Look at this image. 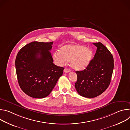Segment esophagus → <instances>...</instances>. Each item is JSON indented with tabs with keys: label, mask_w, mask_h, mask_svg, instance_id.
Masks as SVG:
<instances>
[{
	"label": "esophagus",
	"mask_w": 130,
	"mask_h": 130,
	"mask_svg": "<svg viewBox=\"0 0 130 130\" xmlns=\"http://www.w3.org/2000/svg\"><path fill=\"white\" fill-rule=\"evenodd\" d=\"M70 69H68V68H65L64 69V72H65V73H68V72H70Z\"/></svg>",
	"instance_id": "obj_1"
}]
</instances>
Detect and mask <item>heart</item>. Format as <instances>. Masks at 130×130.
<instances>
[{"label": "heart", "instance_id": "1", "mask_svg": "<svg viewBox=\"0 0 130 130\" xmlns=\"http://www.w3.org/2000/svg\"><path fill=\"white\" fill-rule=\"evenodd\" d=\"M93 57L92 50L80 45H67L61 47L59 52H54L52 58L57 65L63 66L70 61L71 67L76 70L85 69Z\"/></svg>", "mask_w": 130, "mask_h": 130}]
</instances>
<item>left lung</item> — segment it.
Segmentation results:
<instances>
[{
	"label": "left lung",
	"mask_w": 130,
	"mask_h": 130,
	"mask_svg": "<svg viewBox=\"0 0 130 130\" xmlns=\"http://www.w3.org/2000/svg\"><path fill=\"white\" fill-rule=\"evenodd\" d=\"M97 51L89 65L82 71H76L78 76L75 88L78 94L86 98L99 96L108 87L114 69L113 57L101 43H94Z\"/></svg>",
	"instance_id": "left-lung-1"
}]
</instances>
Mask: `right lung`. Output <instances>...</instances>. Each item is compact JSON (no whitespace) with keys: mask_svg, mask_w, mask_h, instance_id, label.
<instances>
[{"mask_svg":"<svg viewBox=\"0 0 130 130\" xmlns=\"http://www.w3.org/2000/svg\"><path fill=\"white\" fill-rule=\"evenodd\" d=\"M53 42H33L18 52L15 68L18 82L26 94L34 98L48 96L63 75V67L54 65L50 50Z\"/></svg>","mask_w":130,"mask_h":130,"instance_id":"obj_1","label":"right lung"}]
</instances>
